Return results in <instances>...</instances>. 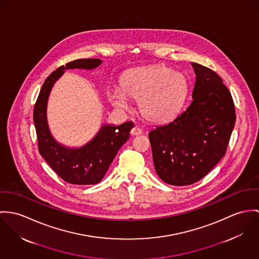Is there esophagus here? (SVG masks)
<instances>
[{
	"mask_svg": "<svg viewBox=\"0 0 259 259\" xmlns=\"http://www.w3.org/2000/svg\"><path fill=\"white\" fill-rule=\"evenodd\" d=\"M131 134H132L133 136H137V135H140V134H142V130H141L139 127L135 126L134 128H132V129H131Z\"/></svg>",
	"mask_w": 259,
	"mask_h": 259,
	"instance_id": "esophagus-1",
	"label": "esophagus"
}]
</instances>
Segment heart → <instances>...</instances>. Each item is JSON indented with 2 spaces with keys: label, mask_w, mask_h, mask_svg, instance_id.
Wrapping results in <instances>:
<instances>
[{
  "label": "heart",
  "mask_w": 259,
  "mask_h": 259,
  "mask_svg": "<svg viewBox=\"0 0 259 259\" xmlns=\"http://www.w3.org/2000/svg\"><path fill=\"white\" fill-rule=\"evenodd\" d=\"M189 91L187 77L165 65L131 70L121 80L120 88L108 92L111 104L119 110H129V98L139 100L142 114L157 123L170 121L177 115Z\"/></svg>",
  "instance_id": "heart-1"
}]
</instances>
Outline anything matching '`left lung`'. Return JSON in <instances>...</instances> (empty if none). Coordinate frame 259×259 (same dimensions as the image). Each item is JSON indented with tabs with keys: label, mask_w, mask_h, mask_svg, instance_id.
Here are the masks:
<instances>
[{
	"label": "left lung",
	"mask_w": 259,
	"mask_h": 259,
	"mask_svg": "<svg viewBox=\"0 0 259 259\" xmlns=\"http://www.w3.org/2000/svg\"><path fill=\"white\" fill-rule=\"evenodd\" d=\"M193 101L167 124L149 132L155 170L172 186L202 179L225 156L235 123L229 89L211 69L192 62Z\"/></svg>",
	"instance_id": "obj_1"
}]
</instances>
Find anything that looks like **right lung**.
I'll return each mask as SVG.
<instances>
[{
	"label": "right lung",
	"mask_w": 259,
	"mask_h": 259,
	"mask_svg": "<svg viewBox=\"0 0 259 259\" xmlns=\"http://www.w3.org/2000/svg\"><path fill=\"white\" fill-rule=\"evenodd\" d=\"M102 63L101 59L87 58L68 62L55 70L44 82L33 108V122L37 146L41 157L58 176L73 185H94L107 172L117 152L130 136L132 121L121 125L103 124L96 135L81 147H67L53 136L47 117L48 101L55 83L66 69L92 70Z\"/></svg>",
	"instance_id": "add662e5"
}]
</instances>
